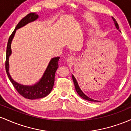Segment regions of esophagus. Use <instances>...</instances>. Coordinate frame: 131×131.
Here are the masks:
<instances>
[{"label":"esophagus","mask_w":131,"mask_h":131,"mask_svg":"<svg viewBox=\"0 0 131 131\" xmlns=\"http://www.w3.org/2000/svg\"><path fill=\"white\" fill-rule=\"evenodd\" d=\"M74 62V58L73 57H70L67 58V63L68 64H73Z\"/></svg>","instance_id":"obj_1"}]
</instances>
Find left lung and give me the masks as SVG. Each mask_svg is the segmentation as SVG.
<instances>
[{
	"mask_svg": "<svg viewBox=\"0 0 131 131\" xmlns=\"http://www.w3.org/2000/svg\"><path fill=\"white\" fill-rule=\"evenodd\" d=\"M112 19L113 20L114 23H115V25L116 26V29L119 30V25L118 24V23H117L116 21V19L114 18L113 17H112ZM72 78H73V82H74V86H75V89H76V91L77 92V93L79 95V96H80L81 97H82V99H84V100H89V101H91V102H99L98 100H94V99H91L90 97H88V96L85 95L84 93L82 91H81V89L79 88V84H78V81L76 80V79L75 78V77L74 76V75L72 74Z\"/></svg>",
	"mask_w": 131,
	"mask_h": 131,
	"instance_id": "8db88e82",
	"label": "left lung"
}]
</instances>
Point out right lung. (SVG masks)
Segmentation results:
<instances>
[{
	"label": "right lung",
	"mask_w": 131,
	"mask_h": 131,
	"mask_svg": "<svg viewBox=\"0 0 131 131\" xmlns=\"http://www.w3.org/2000/svg\"><path fill=\"white\" fill-rule=\"evenodd\" d=\"M39 18V15L36 13H31L24 17L16 25L12 34L8 39L7 43V51H6V61L5 70L7 76L10 82L12 83L14 88L19 94L21 95L25 98L34 100V99H41L46 97L50 93L53 89L54 81H55V74L58 67V60L60 57H54L49 61L48 66L46 68L44 73L38 82L34 84L28 85H23L16 82L12 78L9 72V58L12 55L11 44L12 42L13 37L15 36L16 30L25 26L27 24L33 22Z\"/></svg>",
	"instance_id": "add662e5"
}]
</instances>
